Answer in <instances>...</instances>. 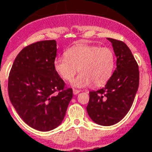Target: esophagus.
I'll list each match as a JSON object with an SVG mask.
<instances>
[{
    "mask_svg": "<svg viewBox=\"0 0 152 152\" xmlns=\"http://www.w3.org/2000/svg\"><path fill=\"white\" fill-rule=\"evenodd\" d=\"M79 92H80V91H79V90L73 89V94H75V95H77Z\"/></svg>",
    "mask_w": 152,
    "mask_h": 152,
    "instance_id": "esophagus-1",
    "label": "esophagus"
}]
</instances>
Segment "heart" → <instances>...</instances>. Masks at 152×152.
I'll list each match as a JSON object with an SVG mask.
<instances>
[{"instance_id": "1", "label": "heart", "mask_w": 152, "mask_h": 152, "mask_svg": "<svg viewBox=\"0 0 152 152\" xmlns=\"http://www.w3.org/2000/svg\"><path fill=\"white\" fill-rule=\"evenodd\" d=\"M64 56L54 60L56 73L64 80L70 81L77 71L80 72L72 85L82 88L101 86L110 80L115 68V56L109 47L77 44L67 49Z\"/></svg>"}]
</instances>
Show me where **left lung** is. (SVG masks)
<instances>
[{"instance_id": "obj_1", "label": "left lung", "mask_w": 152, "mask_h": 152, "mask_svg": "<svg viewBox=\"0 0 152 152\" xmlns=\"http://www.w3.org/2000/svg\"><path fill=\"white\" fill-rule=\"evenodd\" d=\"M116 56V69L105 87L89 93L87 111L93 121L101 126H112L128 113L139 88V65L126 44L107 38Z\"/></svg>"}]
</instances>
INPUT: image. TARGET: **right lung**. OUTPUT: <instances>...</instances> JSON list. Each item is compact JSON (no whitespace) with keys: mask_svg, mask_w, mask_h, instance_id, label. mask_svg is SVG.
I'll list each match as a JSON object with an SVG mask.
<instances>
[{"mask_svg":"<svg viewBox=\"0 0 152 152\" xmlns=\"http://www.w3.org/2000/svg\"><path fill=\"white\" fill-rule=\"evenodd\" d=\"M56 42L44 40L20 51L8 77V94L28 126L46 132L59 126L73 96L72 88L55 71Z\"/></svg>","mask_w":152,"mask_h":152,"instance_id":"add662e5","label":"right lung"}]
</instances>
